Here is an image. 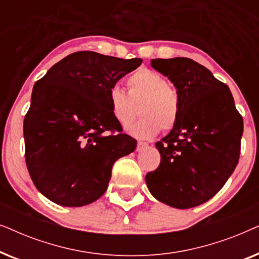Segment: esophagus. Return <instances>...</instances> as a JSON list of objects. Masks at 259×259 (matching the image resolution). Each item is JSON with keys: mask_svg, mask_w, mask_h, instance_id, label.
Segmentation results:
<instances>
[{"mask_svg": "<svg viewBox=\"0 0 259 259\" xmlns=\"http://www.w3.org/2000/svg\"><path fill=\"white\" fill-rule=\"evenodd\" d=\"M145 147H147V144L146 143H144V141H138V144H137V151L138 152L143 151Z\"/></svg>", "mask_w": 259, "mask_h": 259, "instance_id": "esophagus-1", "label": "esophagus"}]
</instances>
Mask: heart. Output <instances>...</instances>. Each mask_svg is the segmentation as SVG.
<instances>
[{
	"label": "heart",
	"mask_w": 259,
	"mask_h": 259,
	"mask_svg": "<svg viewBox=\"0 0 259 259\" xmlns=\"http://www.w3.org/2000/svg\"><path fill=\"white\" fill-rule=\"evenodd\" d=\"M128 93L119 86L108 92L112 115L123 127L132 123L140 112L143 119L128 128L138 139H151L162 128L171 131L180 116V99L162 74L150 68H139L127 79Z\"/></svg>",
	"instance_id": "obj_1"
}]
</instances>
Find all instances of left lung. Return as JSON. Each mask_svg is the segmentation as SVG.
Listing matches in <instances>:
<instances>
[{
  "label": "left lung",
  "mask_w": 259,
  "mask_h": 259,
  "mask_svg": "<svg viewBox=\"0 0 259 259\" xmlns=\"http://www.w3.org/2000/svg\"><path fill=\"white\" fill-rule=\"evenodd\" d=\"M180 99L175 128L155 144L160 165L145 180L155 199L176 208L211 199L235 171L240 154L243 118L229 87L187 58L152 59Z\"/></svg>",
  "instance_id": "left-lung-1"
}]
</instances>
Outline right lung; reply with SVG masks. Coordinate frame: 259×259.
I'll list each match as a JSON object with an SVG mask.
<instances>
[{"instance_id": "obj_1", "label": "right lung", "mask_w": 259, "mask_h": 259, "mask_svg": "<svg viewBox=\"0 0 259 259\" xmlns=\"http://www.w3.org/2000/svg\"><path fill=\"white\" fill-rule=\"evenodd\" d=\"M141 62L76 52L34 84L23 121L26 162L34 185L53 203L79 207L99 199L113 164L136 150L137 140L120 133L108 92Z\"/></svg>"}]
</instances>
